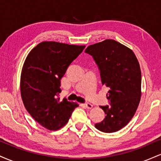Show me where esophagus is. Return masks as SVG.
Masks as SVG:
<instances>
[{"label": "esophagus", "mask_w": 161, "mask_h": 161, "mask_svg": "<svg viewBox=\"0 0 161 161\" xmlns=\"http://www.w3.org/2000/svg\"><path fill=\"white\" fill-rule=\"evenodd\" d=\"M84 106L87 108H92V107H93V105H92V104H90V103H85Z\"/></svg>", "instance_id": "34e87169"}]
</instances>
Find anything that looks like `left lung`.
Wrapping results in <instances>:
<instances>
[{"mask_svg":"<svg viewBox=\"0 0 161 161\" xmlns=\"http://www.w3.org/2000/svg\"><path fill=\"white\" fill-rule=\"evenodd\" d=\"M85 52L98 66L101 83L109 88L110 104L101 106L104 120L95 128L111 133L125 126L136 114L141 99L142 73L133 51L118 42L107 39L89 45Z\"/></svg>","mask_w":161,"mask_h":161,"instance_id":"left-lung-1","label":"left lung"}]
</instances>
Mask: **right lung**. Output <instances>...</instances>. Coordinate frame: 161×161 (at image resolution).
I'll return each mask as SVG.
<instances>
[{"label": "right lung", "instance_id": "obj_1", "mask_svg": "<svg viewBox=\"0 0 161 161\" xmlns=\"http://www.w3.org/2000/svg\"><path fill=\"white\" fill-rule=\"evenodd\" d=\"M86 46L43 42L24 62L20 92L27 111L42 126L57 130L67 123L77 103L60 100V79Z\"/></svg>", "mask_w": 161, "mask_h": 161}]
</instances>
